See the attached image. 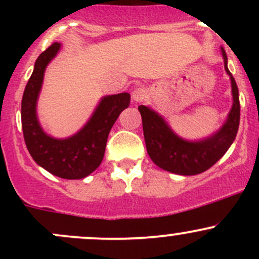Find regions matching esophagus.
<instances>
[{
  "label": "esophagus",
  "mask_w": 259,
  "mask_h": 259,
  "mask_svg": "<svg viewBox=\"0 0 259 259\" xmlns=\"http://www.w3.org/2000/svg\"><path fill=\"white\" fill-rule=\"evenodd\" d=\"M146 96H148V93L144 88H138L133 91L132 94V98L134 103H143L145 100Z\"/></svg>",
  "instance_id": "obj_1"
}]
</instances>
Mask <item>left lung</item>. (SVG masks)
Wrapping results in <instances>:
<instances>
[{
  "label": "left lung",
  "mask_w": 259,
  "mask_h": 259,
  "mask_svg": "<svg viewBox=\"0 0 259 259\" xmlns=\"http://www.w3.org/2000/svg\"><path fill=\"white\" fill-rule=\"evenodd\" d=\"M224 69L231 77L233 105L223 126L210 137L198 142H189L178 137L165 120L150 108L140 105L146 150L151 160L170 173L179 176H195L213 166L232 145L238 133L241 105L236 80L227 66V55L221 48Z\"/></svg>",
  "instance_id": "8db88e82"
}]
</instances>
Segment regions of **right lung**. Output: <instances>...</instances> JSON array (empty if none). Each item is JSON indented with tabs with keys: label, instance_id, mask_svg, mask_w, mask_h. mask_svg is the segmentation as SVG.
<instances>
[{
	"label": "right lung",
	"instance_id": "obj_1",
	"mask_svg": "<svg viewBox=\"0 0 259 259\" xmlns=\"http://www.w3.org/2000/svg\"><path fill=\"white\" fill-rule=\"evenodd\" d=\"M60 48L61 44H52L36 60L21 103L22 132L26 146L38 165L59 178L81 179L93 173L103 161L109 133L120 113L129 106L130 94L104 96L89 121L72 137H50L38 122L36 105L46 66Z\"/></svg>",
	"mask_w": 259,
	"mask_h": 259
}]
</instances>
